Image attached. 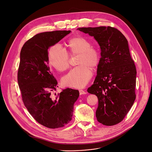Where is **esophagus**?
Wrapping results in <instances>:
<instances>
[{"instance_id":"34e87169","label":"esophagus","mask_w":152,"mask_h":152,"mask_svg":"<svg viewBox=\"0 0 152 152\" xmlns=\"http://www.w3.org/2000/svg\"><path fill=\"white\" fill-rule=\"evenodd\" d=\"M79 92H80V95H83V94H86V92L83 90H79Z\"/></svg>"}]
</instances>
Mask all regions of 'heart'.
I'll use <instances>...</instances> for the list:
<instances>
[{"label": "heart", "instance_id": "heart-1", "mask_svg": "<svg viewBox=\"0 0 152 152\" xmlns=\"http://www.w3.org/2000/svg\"><path fill=\"white\" fill-rule=\"evenodd\" d=\"M66 47L71 55H79L77 65L62 80L65 86L77 88L85 87L91 78V69H95L100 60L99 51L92 47L91 43L81 36L70 38ZM50 64L58 71L63 72L69 66L68 53L58 45H53L48 50Z\"/></svg>", "mask_w": 152, "mask_h": 152}]
</instances>
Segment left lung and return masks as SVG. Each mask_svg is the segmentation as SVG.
I'll use <instances>...</instances> for the list:
<instances>
[{"label": "left lung", "mask_w": 152, "mask_h": 152, "mask_svg": "<svg viewBox=\"0 0 152 152\" xmlns=\"http://www.w3.org/2000/svg\"><path fill=\"white\" fill-rule=\"evenodd\" d=\"M93 37L101 49V58L94 84L88 93L99 100L96 115L105 126L121 122L136 99V68L123 34L111 26L80 28Z\"/></svg>", "instance_id": "left-lung-1"}]
</instances>
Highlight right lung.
Listing matches in <instances>:
<instances>
[{
	"label": "right lung",
	"mask_w": 152,
	"mask_h": 152,
	"mask_svg": "<svg viewBox=\"0 0 152 152\" xmlns=\"http://www.w3.org/2000/svg\"><path fill=\"white\" fill-rule=\"evenodd\" d=\"M70 32L37 34L24 44L20 53L18 82L22 101L33 118L50 129L64 127L71 120L80 95L78 90L69 88L53 94L58 83L48 65V48Z\"/></svg>",
	"instance_id": "add662e5"
}]
</instances>
